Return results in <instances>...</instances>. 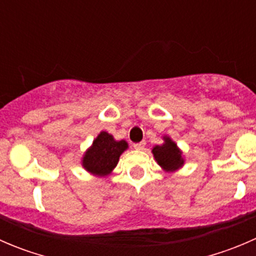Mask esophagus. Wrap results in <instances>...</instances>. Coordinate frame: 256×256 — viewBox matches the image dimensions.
<instances>
[{
  "mask_svg": "<svg viewBox=\"0 0 256 256\" xmlns=\"http://www.w3.org/2000/svg\"><path fill=\"white\" fill-rule=\"evenodd\" d=\"M144 146H146V142L144 141H141V142L134 144V148L135 150H144Z\"/></svg>",
  "mask_w": 256,
  "mask_h": 256,
  "instance_id": "obj_1",
  "label": "esophagus"
}]
</instances>
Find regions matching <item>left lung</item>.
<instances>
[{"instance_id": "1", "label": "left lung", "mask_w": 256, "mask_h": 256, "mask_svg": "<svg viewBox=\"0 0 256 256\" xmlns=\"http://www.w3.org/2000/svg\"><path fill=\"white\" fill-rule=\"evenodd\" d=\"M152 152L160 166L167 171H174L183 164L180 151L177 148V144L168 138H164V144L162 146H154Z\"/></svg>"}]
</instances>
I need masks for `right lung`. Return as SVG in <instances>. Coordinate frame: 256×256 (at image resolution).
<instances>
[{"instance_id":"right-lung-1","label":"right lung","mask_w":256,"mask_h":256,"mask_svg":"<svg viewBox=\"0 0 256 256\" xmlns=\"http://www.w3.org/2000/svg\"><path fill=\"white\" fill-rule=\"evenodd\" d=\"M128 148L126 141H115L112 135L102 131L82 158V166L90 174L106 176L118 164V157Z\"/></svg>"}]
</instances>
